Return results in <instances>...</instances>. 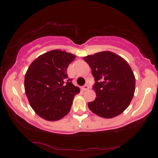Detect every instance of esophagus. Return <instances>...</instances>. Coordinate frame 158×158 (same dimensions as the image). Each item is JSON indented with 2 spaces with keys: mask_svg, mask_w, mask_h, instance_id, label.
Masks as SVG:
<instances>
[{
  "mask_svg": "<svg viewBox=\"0 0 158 158\" xmlns=\"http://www.w3.org/2000/svg\"><path fill=\"white\" fill-rule=\"evenodd\" d=\"M82 89H83V90H84V91H86V90H88L89 89V85L88 84H85V85H84V86L82 87Z\"/></svg>",
  "mask_w": 158,
  "mask_h": 158,
  "instance_id": "1",
  "label": "esophagus"
}]
</instances>
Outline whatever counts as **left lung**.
Masks as SVG:
<instances>
[{
	"label": "left lung",
	"mask_w": 158,
	"mask_h": 158,
	"mask_svg": "<svg viewBox=\"0 0 158 158\" xmlns=\"http://www.w3.org/2000/svg\"><path fill=\"white\" fill-rule=\"evenodd\" d=\"M92 69L96 98L88 106L98 116L111 118L122 114L132 101L135 77L124 58L109 51L84 57Z\"/></svg>",
	"instance_id": "8db88e82"
}]
</instances>
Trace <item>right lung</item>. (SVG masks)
<instances>
[{
	"label": "right lung",
	"mask_w": 158,
	"mask_h": 158,
	"mask_svg": "<svg viewBox=\"0 0 158 158\" xmlns=\"http://www.w3.org/2000/svg\"><path fill=\"white\" fill-rule=\"evenodd\" d=\"M75 57L65 51L52 50L35 59L26 71V95L34 111L46 121H58L66 116L74 95L80 92L67 74Z\"/></svg>",
	"instance_id": "add662e5"
}]
</instances>
